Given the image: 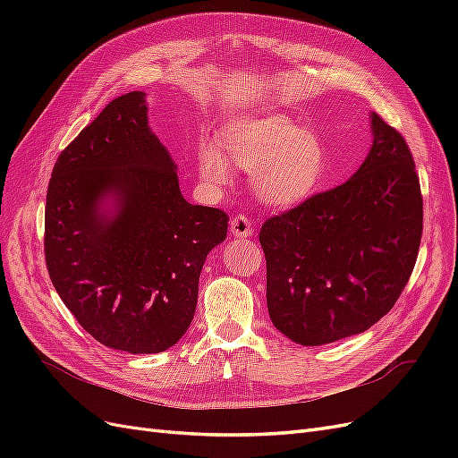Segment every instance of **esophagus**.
<instances>
[{
    "instance_id": "34e87169",
    "label": "esophagus",
    "mask_w": 458,
    "mask_h": 458,
    "mask_svg": "<svg viewBox=\"0 0 458 458\" xmlns=\"http://www.w3.org/2000/svg\"><path fill=\"white\" fill-rule=\"evenodd\" d=\"M231 233L237 239H248L252 237V221L248 216L239 214L231 219Z\"/></svg>"
}]
</instances>
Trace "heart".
<instances>
[{"label":"heart","mask_w":458,"mask_h":458,"mask_svg":"<svg viewBox=\"0 0 458 458\" xmlns=\"http://www.w3.org/2000/svg\"><path fill=\"white\" fill-rule=\"evenodd\" d=\"M217 148L242 168L254 170L258 197L279 208L296 206L315 195L328 168L321 137L300 130L283 114L225 123L217 133ZM220 153L208 147L199 157L200 174L210 182H225L229 177V162Z\"/></svg>","instance_id":"obj_1"}]
</instances>
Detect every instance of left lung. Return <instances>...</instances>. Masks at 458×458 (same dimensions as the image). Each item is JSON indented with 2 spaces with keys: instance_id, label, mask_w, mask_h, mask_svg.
<instances>
[{
  "instance_id": "8db88e82",
  "label": "left lung",
  "mask_w": 458,
  "mask_h": 458,
  "mask_svg": "<svg viewBox=\"0 0 458 458\" xmlns=\"http://www.w3.org/2000/svg\"><path fill=\"white\" fill-rule=\"evenodd\" d=\"M372 147L348 182L269 217L259 231L267 310L301 345L365 332L403 293L422 239V195L411 150L370 114Z\"/></svg>"
}]
</instances>
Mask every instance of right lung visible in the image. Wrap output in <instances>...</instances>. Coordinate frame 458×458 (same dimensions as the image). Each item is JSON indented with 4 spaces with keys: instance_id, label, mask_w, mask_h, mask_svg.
Here are the masks:
<instances>
[{
    "instance_id": "add662e5",
    "label": "right lung",
    "mask_w": 458,
    "mask_h": 458,
    "mask_svg": "<svg viewBox=\"0 0 458 458\" xmlns=\"http://www.w3.org/2000/svg\"><path fill=\"white\" fill-rule=\"evenodd\" d=\"M150 131L143 91L110 101L55 162L46 263L76 321L106 348L160 353L182 338L229 216L189 204Z\"/></svg>"
}]
</instances>
